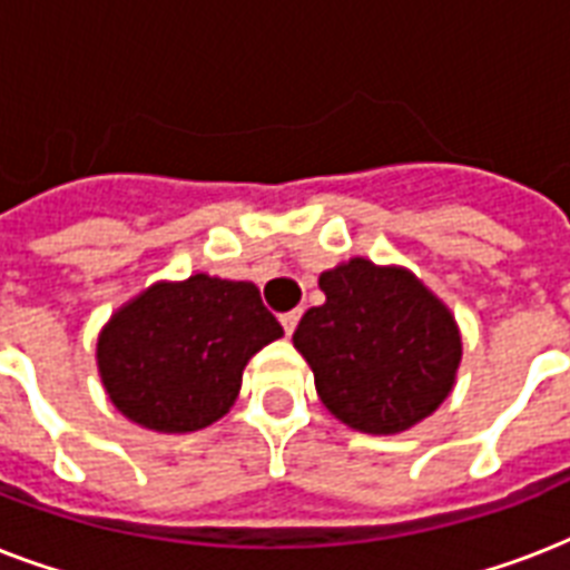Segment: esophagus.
<instances>
[{
    "instance_id": "34e87169",
    "label": "esophagus",
    "mask_w": 570,
    "mask_h": 570,
    "mask_svg": "<svg viewBox=\"0 0 570 570\" xmlns=\"http://www.w3.org/2000/svg\"><path fill=\"white\" fill-rule=\"evenodd\" d=\"M298 320H302V311H289V313H284V316H281V325H284L286 337H289V334L298 328Z\"/></svg>"
}]
</instances>
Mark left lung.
<instances>
[{"mask_svg":"<svg viewBox=\"0 0 570 570\" xmlns=\"http://www.w3.org/2000/svg\"><path fill=\"white\" fill-rule=\"evenodd\" d=\"M325 304L293 334L322 405L366 434H396L432 414L455 384L461 334L450 307L407 268L355 257L322 272Z\"/></svg>","mask_w":570,"mask_h":570,"instance_id":"8db88e82","label":"left lung"}]
</instances>
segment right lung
Instances as JSON below:
<instances>
[{"label": "right lung", "mask_w": 570, "mask_h": 570, "mask_svg": "<svg viewBox=\"0 0 570 570\" xmlns=\"http://www.w3.org/2000/svg\"><path fill=\"white\" fill-rule=\"evenodd\" d=\"M284 337L248 281L191 275L154 284L124 304L97 340L111 405L165 434L206 429L239 396L242 370Z\"/></svg>", "instance_id": "add662e5"}]
</instances>
